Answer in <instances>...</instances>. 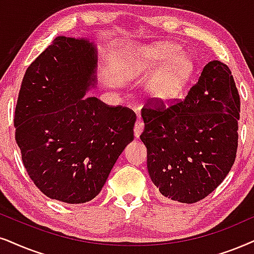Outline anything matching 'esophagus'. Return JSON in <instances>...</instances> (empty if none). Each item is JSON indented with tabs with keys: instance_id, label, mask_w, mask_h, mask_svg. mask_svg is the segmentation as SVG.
<instances>
[{
	"instance_id": "obj_1",
	"label": "esophagus",
	"mask_w": 254,
	"mask_h": 254,
	"mask_svg": "<svg viewBox=\"0 0 254 254\" xmlns=\"http://www.w3.org/2000/svg\"><path fill=\"white\" fill-rule=\"evenodd\" d=\"M144 130V122L140 118H137L136 123H134V137L138 138L140 136V133Z\"/></svg>"
}]
</instances>
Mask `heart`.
Masks as SVG:
<instances>
[{"label":"heart","instance_id":"b5f03b06","mask_svg":"<svg viewBox=\"0 0 254 254\" xmlns=\"http://www.w3.org/2000/svg\"><path fill=\"white\" fill-rule=\"evenodd\" d=\"M181 51V47L177 44H162L151 51V60L157 64L162 61L179 55ZM193 70L194 64L191 57L185 55L178 56L150 82V84L147 85V91L151 97L160 103L172 102L184 90L185 85L190 81Z\"/></svg>","mask_w":254,"mask_h":254}]
</instances>
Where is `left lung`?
<instances>
[{"label": "left lung", "mask_w": 254, "mask_h": 254, "mask_svg": "<svg viewBox=\"0 0 254 254\" xmlns=\"http://www.w3.org/2000/svg\"><path fill=\"white\" fill-rule=\"evenodd\" d=\"M239 114L232 72L219 61L204 66L183 101L144 105L140 139L151 181L163 197L192 204L216 190L234 164Z\"/></svg>", "instance_id": "left-lung-1"}]
</instances>
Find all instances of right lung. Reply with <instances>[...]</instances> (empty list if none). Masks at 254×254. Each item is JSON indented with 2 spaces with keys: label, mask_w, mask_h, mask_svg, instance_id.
Here are the masks:
<instances>
[{
  "label": "right lung",
  "mask_w": 254,
  "mask_h": 254,
  "mask_svg": "<svg viewBox=\"0 0 254 254\" xmlns=\"http://www.w3.org/2000/svg\"><path fill=\"white\" fill-rule=\"evenodd\" d=\"M97 53L85 38L59 36L28 66L15 109V139L29 177L47 197L94 199L133 139L136 114L85 92Z\"/></svg>",
  "instance_id": "add662e5"
}]
</instances>
